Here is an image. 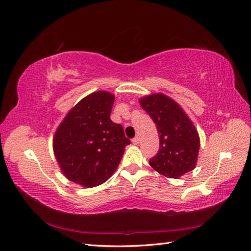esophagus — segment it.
Returning a JSON list of instances; mask_svg holds the SVG:
<instances>
[{
    "mask_svg": "<svg viewBox=\"0 0 251 251\" xmlns=\"http://www.w3.org/2000/svg\"><path fill=\"white\" fill-rule=\"evenodd\" d=\"M131 142H132V143H134V145H135V146H137V145H139V142H140V138H139V137H135V138H134V139H132V140H131Z\"/></svg>",
    "mask_w": 251,
    "mask_h": 251,
    "instance_id": "obj_1",
    "label": "esophagus"
}]
</instances>
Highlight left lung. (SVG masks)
<instances>
[{
	"label": "left lung",
	"instance_id": "left-lung-1",
	"mask_svg": "<svg viewBox=\"0 0 251 251\" xmlns=\"http://www.w3.org/2000/svg\"><path fill=\"white\" fill-rule=\"evenodd\" d=\"M141 108L155 123L159 150L150 166L167 178L178 179L196 167L201 140L193 122L177 101L162 93L143 96Z\"/></svg>",
	"mask_w": 251,
	"mask_h": 251
}]
</instances>
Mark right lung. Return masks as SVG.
<instances>
[{
	"label": "right lung",
	"mask_w": 251,
	"mask_h": 251,
	"mask_svg": "<svg viewBox=\"0 0 251 251\" xmlns=\"http://www.w3.org/2000/svg\"><path fill=\"white\" fill-rule=\"evenodd\" d=\"M114 99L105 90L89 94L68 112L52 137L62 175L83 188L104 183L130 143L122 125L110 119Z\"/></svg>",
	"instance_id": "obj_1"
}]
</instances>
